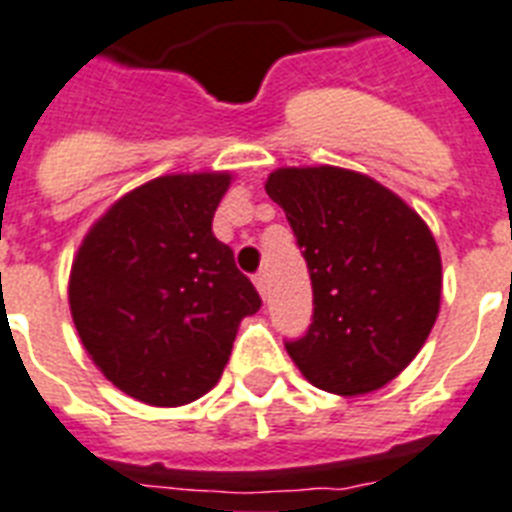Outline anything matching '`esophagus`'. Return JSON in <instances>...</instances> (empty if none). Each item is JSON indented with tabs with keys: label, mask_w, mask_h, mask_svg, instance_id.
<instances>
[{
	"label": "esophagus",
	"mask_w": 512,
	"mask_h": 512,
	"mask_svg": "<svg viewBox=\"0 0 512 512\" xmlns=\"http://www.w3.org/2000/svg\"><path fill=\"white\" fill-rule=\"evenodd\" d=\"M253 285L259 288L261 298H267V293H269V280H267V275H264V272H259V275H253Z\"/></svg>",
	"instance_id": "34e87169"
}]
</instances>
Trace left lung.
Masks as SVG:
<instances>
[{
    "label": "left lung",
    "mask_w": 512,
    "mask_h": 512,
    "mask_svg": "<svg viewBox=\"0 0 512 512\" xmlns=\"http://www.w3.org/2000/svg\"><path fill=\"white\" fill-rule=\"evenodd\" d=\"M267 195L285 211L312 277L314 314L290 359L338 396L378 391L423 349L441 304V256L399 195L338 166L277 169Z\"/></svg>",
    "instance_id": "1"
}]
</instances>
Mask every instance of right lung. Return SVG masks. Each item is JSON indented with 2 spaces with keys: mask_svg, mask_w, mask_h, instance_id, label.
I'll return each instance as SVG.
<instances>
[{
  "mask_svg": "<svg viewBox=\"0 0 512 512\" xmlns=\"http://www.w3.org/2000/svg\"><path fill=\"white\" fill-rule=\"evenodd\" d=\"M227 171L166 174L126 192L81 240L68 304L100 372L137 402L179 407L211 391L237 325L261 298L211 232Z\"/></svg>",
  "mask_w": 512,
  "mask_h": 512,
  "instance_id": "right-lung-1",
  "label": "right lung"
}]
</instances>
